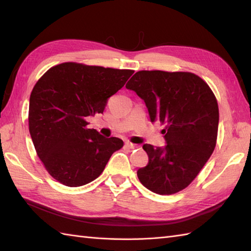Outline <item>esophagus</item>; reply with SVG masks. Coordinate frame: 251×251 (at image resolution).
Listing matches in <instances>:
<instances>
[{
  "mask_svg": "<svg viewBox=\"0 0 251 251\" xmlns=\"http://www.w3.org/2000/svg\"><path fill=\"white\" fill-rule=\"evenodd\" d=\"M125 147L128 148V149H135V148H137V145H135V143H131L129 141H126L125 142Z\"/></svg>",
  "mask_w": 251,
  "mask_h": 251,
  "instance_id": "obj_1",
  "label": "esophagus"
}]
</instances>
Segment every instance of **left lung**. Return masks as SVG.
I'll use <instances>...</instances> for the list:
<instances>
[{
    "instance_id": "8db88e82",
    "label": "left lung",
    "mask_w": 251,
    "mask_h": 251,
    "mask_svg": "<svg viewBox=\"0 0 251 251\" xmlns=\"http://www.w3.org/2000/svg\"><path fill=\"white\" fill-rule=\"evenodd\" d=\"M145 101L151 122L166 125L165 147L143 145L149 163L137 176L147 189L170 195L185 189L215 150L219 109L214 93L189 72L139 71L126 84Z\"/></svg>"
}]
</instances>
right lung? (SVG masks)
Segmentation results:
<instances>
[{
    "label": "right lung",
    "mask_w": 251,
    "mask_h": 251,
    "mask_svg": "<svg viewBox=\"0 0 251 251\" xmlns=\"http://www.w3.org/2000/svg\"><path fill=\"white\" fill-rule=\"evenodd\" d=\"M132 70L65 62L50 68L32 89L29 131L37 156L52 178L67 186L92 182L124 145L87 128Z\"/></svg>",
    "instance_id": "1"
}]
</instances>
